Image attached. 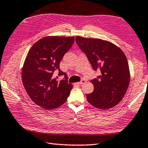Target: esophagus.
<instances>
[{"label": "esophagus", "instance_id": "obj_1", "mask_svg": "<svg viewBox=\"0 0 148 148\" xmlns=\"http://www.w3.org/2000/svg\"><path fill=\"white\" fill-rule=\"evenodd\" d=\"M86 83L85 80V79H82L80 82H77V85H83V84H84V83Z\"/></svg>", "mask_w": 148, "mask_h": 148}]
</instances>
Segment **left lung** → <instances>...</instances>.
Returning a JSON list of instances; mask_svg holds the SVG:
<instances>
[{"mask_svg":"<svg viewBox=\"0 0 148 148\" xmlns=\"http://www.w3.org/2000/svg\"><path fill=\"white\" fill-rule=\"evenodd\" d=\"M76 41L93 69L101 72L97 78L90 81L94 90L86 95L88 103L103 110L116 106L125 96L130 82L125 53L116 45L106 40L76 36Z\"/></svg>","mask_w":148,"mask_h":148,"instance_id":"1","label":"left lung"}]
</instances>
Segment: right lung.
Listing matches in <instances>:
<instances>
[{"mask_svg":"<svg viewBox=\"0 0 148 148\" xmlns=\"http://www.w3.org/2000/svg\"><path fill=\"white\" fill-rule=\"evenodd\" d=\"M74 37L47 36L39 39L29 49L22 69V81L26 92L35 103L45 109L63 105L72 88L67 82L66 74L60 69L63 56L71 48ZM65 79L59 81L53 72ZM58 77V76H57Z\"/></svg>","mask_w":148,"mask_h":148,"instance_id":"obj_1","label":"right lung"}]
</instances>
